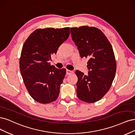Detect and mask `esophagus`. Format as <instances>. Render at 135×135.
<instances>
[{
  "mask_svg": "<svg viewBox=\"0 0 135 135\" xmlns=\"http://www.w3.org/2000/svg\"><path fill=\"white\" fill-rule=\"evenodd\" d=\"M66 73L68 75H71V74H72L73 73V71H71V70H69V69H67L66 70Z\"/></svg>",
  "mask_w": 135,
  "mask_h": 135,
  "instance_id": "1",
  "label": "esophagus"
}]
</instances>
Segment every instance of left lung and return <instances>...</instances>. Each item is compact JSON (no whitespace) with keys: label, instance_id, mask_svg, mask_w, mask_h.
I'll return each mask as SVG.
<instances>
[{"label":"left lung","instance_id":"1","mask_svg":"<svg viewBox=\"0 0 135 135\" xmlns=\"http://www.w3.org/2000/svg\"><path fill=\"white\" fill-rule=\"evenodd\" d=\"M71 33L81 57L89 59L88 75L76 71L77 97L86 103H95L107 94L114 79L117 65L113 50L98 28L87 26L71 27Z\"/></svg>","mask_w":135,"mask_h":135}]
</instances>
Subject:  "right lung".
<instances>
[{
  "label": "right lung",
  "mask_w": 135,
  "mask_h": 135,
  "mask_svg": "<svg viewBox=\"0 0 135 135\" xmlns=\"http://www.w3.org/2000/svg\"><path fill=\"white\" fill-rule=\"evenodd\" d=\"M69 33V27L38 28L23 45L20 59L21 75L30 96L38 103H50L59 96L66 70L51 66L49 61Z\"/></svg>",
  "instance_id": "add662e5"
}]
</instances>
